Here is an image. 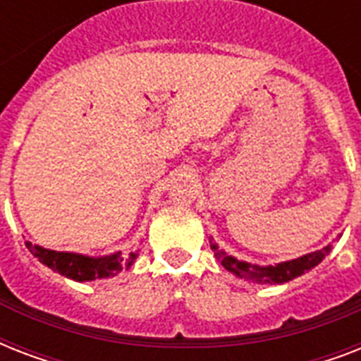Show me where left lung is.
Returning a JSON list of instances; mask_svg holds the SVG:
<instances>
[{
    "instance_id": "8db88e82",
    "label": "left lung",
    "mask_w": 361,
    "mask_h": 361,
    "mask_svg": "<svg viewBox=\"0 0 361 361\" xmlns=\"http://www.w3.org/2000/svg\"><path fill=\"white\" fill-rule=\"evenodd\" d=\"M331 247H324L320 251L309 252L296 260H288V262L277 264V266H268V268H260V266H251L247 262H240L234 257H226L225 252L219 251V247L212 241V251L215 252V258L225 266L228 271L236 274L238 277H247V279L257 281V283H286V281L294 279L298 275L305 274L317 264H320L330 252Z\"/></svg>"
}]
</instances>
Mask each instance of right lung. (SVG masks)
Masks as SVG:
<instances>
[{
  "mask_svg": "<svg viewBox=\"0 0 361 361\" xmlns=\"http://www.w3.org/2000/svg\"><path fill=\"white\" fill-rule=\"evenodd\" d=\"M25 247L30 249L33 257L39 258V262L75 281H93L101 279V277H110V275L118 274L121 268H129L136 258V252H130L129 258H121L120 252L110 255V257L90 258L84 257V255H75V252L50 251L44 247L31 245L30 241L25 243Z\"/></svg>",
  "mask_w": 361,
  "mask_h": 361,
  "instance_id": "1",
  "label": "right lung"
}]
</instances>
